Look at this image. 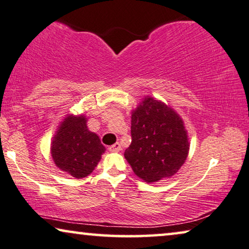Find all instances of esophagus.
Masks as SVG:
<instances>
[{
	"mask_svg": "<svg viewBox=\"0 0 249 249\" xmlns=\"http://www.w3.org/2000/svg\"><path fill=\"white\" fill-rule=\"evenodd\" d=\"M109 150L112 151V153H118V151L121 150V145L119 142H116L114 145L109 147Z\"/></svg>",
	"mask_w": 249,
	"mask_h": 249,
	"instance_id": "34e87169",
	"label": "esophagus"
}]
</instances>
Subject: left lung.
<instances>
[{"mask_svg": "<svg viewBox=\"0 0 249 249\" xmlns=\"http://www.w3.org/2000/svg\"><path fill=\"white\" fill-rule=\"evenodd\" d=\"M131 137L124 158L133 173L147 183L172 178L189 155V136L182 118L151 96H145L132 110Z\"/></svg>", "mask_w": 249, "mask_h": 249, "instance_id": "8db88e82", "label": "left lung"}]
</instances>
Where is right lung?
Here are the masks:
<instances>
[{"label": "right lung", "mask_w": 249, "mask_h": 249, "mask_svg": "<svg viewBox=\"0 0 249 249\" xmlns=\"http://www.w3.org/2000/svg\"><path fill=\"white\" fill-rule=\"evenodd\" d=\"M84 114H67L53 137L50 154L60 171L75 178L89 176L98 166L106 147L89 130Z\"/></svg>", "instance_id": "1"}]
</instances>
